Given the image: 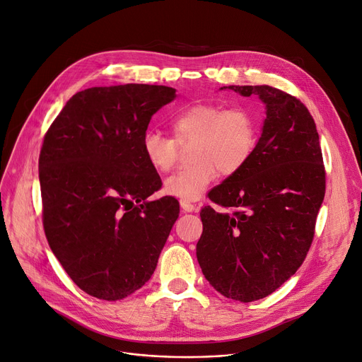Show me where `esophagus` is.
I'll use <instances>...</instances> for the list:
<instances>
[{"instance_id": "34e87169", "label": "esophagus", "mask_w": 362, "mask_h": 362, "mask_svg": "<svg viewBox=\"0 0 362 362\" xmlns=\"http://www.w3.org/2000/svg\"><path fill=\"white\" fill-rule=\"evenodd\" d=\"M180 206H182V209H183L185 212H193V211H198V208H196V205H193V204H190L189 201H185V199H182V201H180Z\"/></svg>"}]
</instances>
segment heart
I'll return each instance as SVG.
<instances>
[{
    "label": "heart",
    "mask_w": 362,
    "mask_h": 362,
    "mask_svg": "<svg viewBox=\"0 0 362 362\" xmlns=\"http://www.w3.org/2000/svg\"><path fill=\"white\" fill-rule=\"evenodd\" d=\"M169 128L172 139L147 131L141 148L150 166L166 173L175 166L179 147L189 144L192 163L164 182V192L185 201L199 199L218 172L223 176L240 172L258 141L257 118L245 107L198 103L175 112Z\"/></svg>",
    "instance_id": "b5f03b06"
}]
</instances>
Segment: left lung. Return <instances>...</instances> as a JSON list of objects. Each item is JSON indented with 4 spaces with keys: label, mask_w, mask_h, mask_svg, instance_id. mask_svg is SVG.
Wrapping results in <instances>:
<instances>
[{
    "label": "left lung",
    "mask_w": 362,
    "mask_h": 362,
    "mask_svg": "<svg viewBox=\"0 0 362 362\" xmlns=\"http://www.w3.org/2000/svg\"><path fill=\"white\" fill-rule=\"evenodd\" d=\"M228 88L258 95L266 119L248 163L208 193L226 211L202 208L196 257L216 291L248 303L272 294L305 261L325 198V166L316 124L298 98L269 85Z\"/></svg>",
    "instance_id": "left-lung-1"
}]
</instances>
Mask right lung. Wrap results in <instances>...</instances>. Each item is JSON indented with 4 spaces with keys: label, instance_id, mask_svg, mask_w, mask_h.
Segmentation results:
<instances>
[{
    "label": "right lung",
    "instance_id": "right-lung-1",
    "mask_svg": "<svg viewBox=\"0 0 362 362\" xmlns=\"http://www.w3.org/2000/svg\"><path fill=\"white\" fill-rule=\"evenodd\" d=\"M175 98L163 85L89 88L45 136V234L64 272L96 299L121 300L143 287L179 216L172 196L147 201L161 180L141 148L151 117Z\"/></svg>",
    "mask_w": 362,
    "mask_h": 362
}]
</instances>
